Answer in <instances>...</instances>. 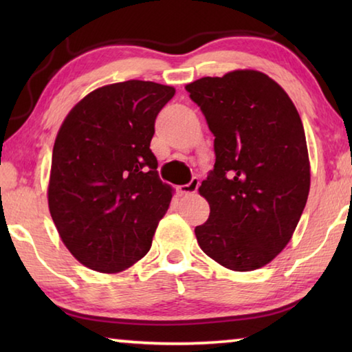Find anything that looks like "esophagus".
<instances>
[{"mask_svg": "<svg viewBox=\"0 0 352 352\" xmlns=\"http://www.w3.org/2000/svg\"><path fill=\"white\" fill-rule=\"evenodd\" d=\"M199 184H200L199 178H192L188 184H182V186H178L177 190L180 195H189V194H194L195 190L199 189Z\"/></svg>", "mask_w": 352, "mask_h": 352, "instance_id": "esophagus-1", "label": "esophagus"}]
</instances>
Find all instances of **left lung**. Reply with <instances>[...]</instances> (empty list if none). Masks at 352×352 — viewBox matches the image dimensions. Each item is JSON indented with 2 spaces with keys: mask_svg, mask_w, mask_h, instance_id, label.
Listing matches in <instances>:
<instances>
[{
  "mask_svg": "<svg viewBox=\"0 0 352 352\" xmlns=\"http://www.w3.org/2000/svg\"><path fill=\"white\" fill-rule=\"evenodd\" d=\"M186 90L216 136V163L199 188L210 204V217L195 226L199 245L230 270L261 269L287 245L307 201L301 118L259 71L201 77Z\"/></svg>",
  "mask_w": 352,
  "mask_h": 352,
  "instance_id": "1",
  "label": "left lung"
}]
</instances>
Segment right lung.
I'll return each mask as SVG.
<instances>
[{
  "instance_id": "1",
  "label": "right lung",
  "mask_w": 352,
  "mask_h": 352,
  "mask_svg": "<svg viewBox=\"0 0 352 352\" xmlns=\"http://www.w3.org/2000/svg\"><path fill=\"white\" fill-rule=\"evenodd\" d=\"M172 87L127 80L91 91L65 118L47 204L62 241L88 269L118 273L151 250L172 189L151 151Z\"/></svg>"
}]
</instances>
